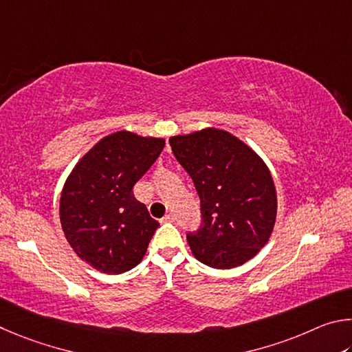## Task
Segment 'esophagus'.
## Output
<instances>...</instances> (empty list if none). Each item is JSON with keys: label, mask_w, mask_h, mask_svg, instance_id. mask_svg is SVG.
<instances>
[{"label": "esophagus", "mask_w": 352, "mask_h": 352, "mask_svg": "<svg viewBox=\"0 0 352 352\" xmlns=\"http://www.w3.org/2000/svg\"><path fill=\"white\" fill-rule=\"evenodd\" d=\"M173 221H175V217H173L171 213H168V214H165V217L160 219V223L162 224H166V223H173Z\"/></svg>", "instance_id": "obj_1"}]
</instances>
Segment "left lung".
<instances>
[{"instance_id": "left-lung-1", "label": "left lung", "mask_w": 352, "mask_h": 352, "mask_svg": "<svg viewBox=\"0 0 352 352\" xmlns=\"http://www.w3.org/2000/svg\"><path fill=\"white\" fill-rule=\"evenodd\" d=\"M170 145L201 199V227L187 235L192 254L213 269L243 266L274 232L276 192L266 162L219 128L171 135Z\"/></svg>"}]
</instances>
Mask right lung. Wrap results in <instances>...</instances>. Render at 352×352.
<instances>
[{"mask_svg": "<svg viewBox=\"0 0 352 352\" xmlns=\"http://www.w3.org/2000/svg\"><path fill=\"white\" fill-rule=\"evenodd\" d=\"M165 146L126 129L104 135L78 160L61 190L60 223L80 260L98 272L131 270L159 227L133 195Z\"/></svg>", "mask_w": 352, "mask_h": 352, "instance_id": "1", "label": "right lung"}]
</instances>
